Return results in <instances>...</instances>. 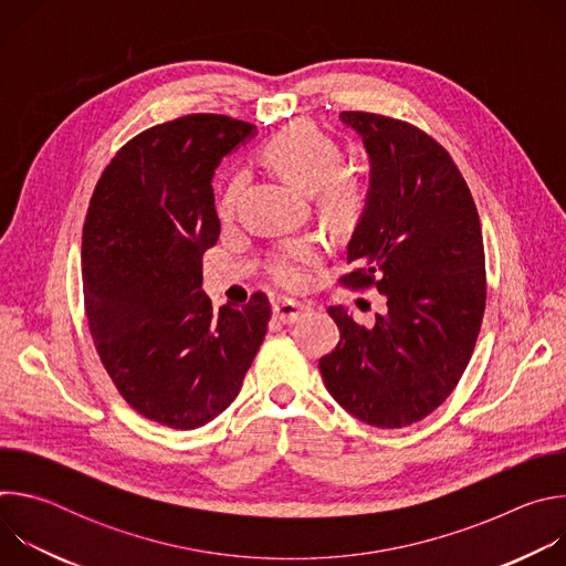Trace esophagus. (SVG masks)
<instances>
[{
  "label": "esophagus",
  "instance_id": "obj_1",
  "mask_svg": "<svg viewBox=\"0 0 566 566\" xmlns=\"http://www.w3.org/2000/svg\"><path fill=\"white\" fill-rule=\"evenodd\" d=\"M308 311V306L300 304V302H293V300H284V297H277L273 302V313L280 322H284V325H293V322H297L300 317H304V313Z\"/></svg>",
  "mask_w": 566,
  "mask_h": 566
}]
</instances>
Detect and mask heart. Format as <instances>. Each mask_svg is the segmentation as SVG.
<instances>
[{
	"instance_id": "obj_1",
	"label": "heart",
	"mask_w": 566,
	"mask_h": 566,
	"mask_svg": "<svg viewBox=\"0 0 566 566\" xmlns=\"http://www.w3.org/2000/svg\"><path fill=\"white\" fill-rule=\"evenodd\" d=\"M262 156L266 164L289 184L313 195L315 212L336 228L354 226L369 199V184L360 168L343 164V147L315 125L306 120L291 123L271 136ZM244 190V177H232L217 203L221 219L232 217L239 195ZM322 262V249L313 239H297L280 247L266 264L269 275L284 289H302L308 282V271Z\"/></svg>"
}]
</instances>
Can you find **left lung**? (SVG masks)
Instances as JSON below:
<instances>
[{
  "label": "left lung",
  "mask_w": 566,
  "mask_h": 566,
  "mask_svg": "<svg viewBox=\"0 0 566 566\" xmlns=\"http://www.w3.org/2000/svg\"><path fill=\"white\" fill-rule=\"evenodd\" d=\"M371 158V190L338 277L376 289L387 313L371 329L329 306L340 343L319 358L329 394L380 430L432 415L463 376L486 308V255L465 179L448 149L417 125L343 112Z\"/></svg>",
  "instance_id": "left-lung-1"
}]
</instances>
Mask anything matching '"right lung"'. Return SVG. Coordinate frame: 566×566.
Here are the masks:
<instances>
[{"label": "right lung", "instance_id": "obj_1", "mask_svg": "<svg viewBox=\"0 0 566 566\" xmlns=\"http://www.w3.org/2000/svg\"><path fill=\"white\" fill-rule=\"evenodd\" d=\"M255 125L190 114L129 138L96 184L83 228V291L103 367L127 406L175 430L221 415L266 336L271 302L212 308L203 253L219 239L212 172Z\"/></svg>", "mask_w": 566, "mask_h": 566}]
</instances>
